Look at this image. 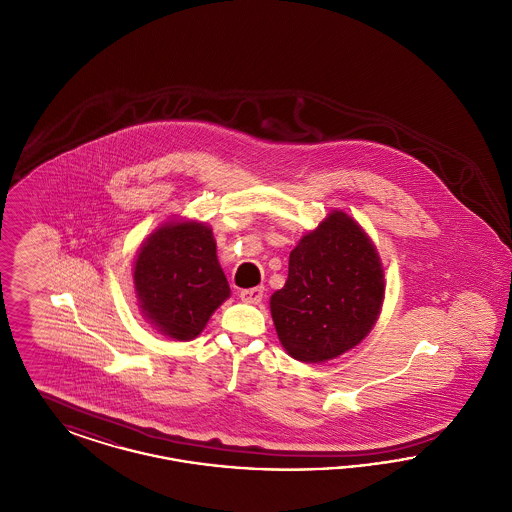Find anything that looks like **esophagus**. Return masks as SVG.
Here are the masks:
<instances>
[{
    "mask_svg": "<svg viewBox=\"0 0 512 512\" xmlns=\"http://www.w3.org/2000/svg\"><path fill=\"white\" fill-rule=\"evenodd\" d=\"M263 295H265L263 288H247V290L240 292V297L245 303H261Z\"/></svg>",
    "mask_w": 512,
    "mask_h": 512,
    "instance_id": "1",
    "label": "esophagus"
}]
</instances>
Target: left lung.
Listing matches in <instances>:
<instances>
[{"mask_svg": "<svg viewBox=\"0 0 512 512\" xmlns=\"http://www.w3.org/2000/svg\"><path fill=\"white\" fill-rule=\"evenodd\" d=\"M384 301V270L363 228L341 211L303 236L288 280L270 297L284 349L301 363H324L355 347Z\"/></svg>", "mask_w": 512, "mask_h": 512, "instance_id": "obj_1", "label": "left lung"}]
</instances>
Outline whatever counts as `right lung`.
I'll return each instance as SVG.
<instances>
[{
  "instance_id": "obj_1",
  "label": "right lung",
  "mask_w": 512,
  "mask_h": 512,
  "mask_svg": "<svg viewBox=\"0 0 512 512\" xmlns=\"http://www.w3.org/2000/svg\"><path fill=\"white\" fill-rule=\"evenodd\" d=\"M140 307L174 340H194L230 295L211 228L172 222L147 238L134 267Z\"/></svg>"
}]
</instances>
